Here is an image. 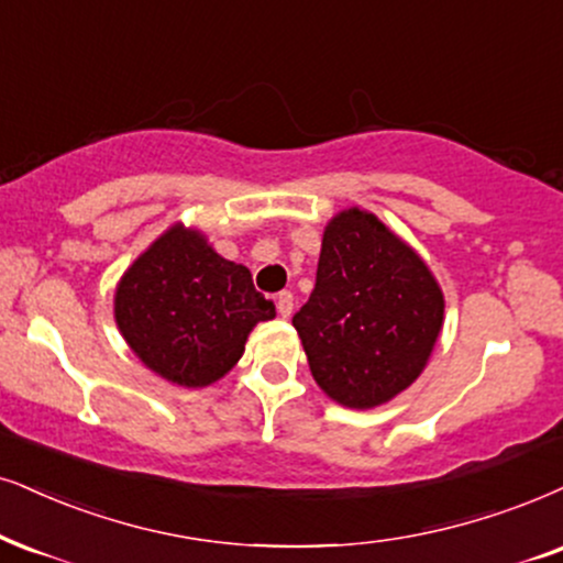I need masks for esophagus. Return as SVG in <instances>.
<instances>
[{"label": "esophagus", "instance_id": "esophagus-1", "mask_svg": "<svg viewBox=\"0 0 563 563\" xmlns=\"http://www.w3.org/2000/svg\"><path fill=\"white\" fill-rule=\"evenodd\" d=\"M275 306H277V314H280V317L288 319L290 314H294V296H290V290H283V294H277Z\"/></svg>", "mask_w": 563, "mask_h": 563}]
</instances>
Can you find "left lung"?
Returning <instances> with one entry per match:
<instances>
[{"label":"left lung","instance_id":"1","mask_svg":"<svg viewBox=\"0 0 563 563\" xmlns=\"http://www.w3.org/2000/svg\"><path fill=\"white\" fill-rule=\"evenodd\" d=\"M441 324L437 277L374 212L347 208L327 223L317 286L294 317L327 397L353 410L389 402L421 376Z\"/></svg>","mask_w":563,"mask_h":563}]
</instances>
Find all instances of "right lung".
I'll list each match as a JSON object with an SVG mask.
<instances>
[{
  "instance_id": "obj_1",
  "label": "right lung",
  "mask_w": 563,
  "mask_h": 563,
  "mask_svg": "<svg viewBox=\"0 0 563 563\" xmlns=\"http://www.w3.org/2000/svg\"><path fill=\"white\" fill-rule=\"evenodd\" d=\"M275 317L244 265L176 223L122 275L113 319L134 355L179 387H208L244 355L249 332Z\"/></svg>"
}]
</instances>
